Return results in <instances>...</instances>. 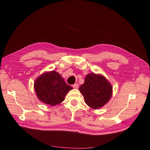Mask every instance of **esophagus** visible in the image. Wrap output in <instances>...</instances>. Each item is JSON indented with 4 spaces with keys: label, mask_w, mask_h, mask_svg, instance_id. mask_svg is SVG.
<instances>
[{
    "label": "esophagus",
    "mask_w": 150,
    "mask_h": 150,
    "mask_svg": "<svg viewBox=\"0 0 150 150\" xmlns=\"http://www.w3.org/2000/svg\"><path fill=\"white\" fill-rule=\"evenodd\" d=\"M72 87H73L74 88H75V89H78V88H79V84H78V83L74 84V85L72 86Z\"/></svg>",
    "instance_id": "obj_1"
}]
</instances>
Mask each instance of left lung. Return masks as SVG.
<instances>
[{
	"label": "left lung",
	"mask_w": 150,
	"mask_h": 150,
	"mask_svg": "<svg viewBox=\"0 0 150 150\" xmlns=\"http://www.w3.org/2000/svg\"><path fill=\"white\" fill-rule=\"evenodd\" d=\"M84 102L93 109L102 107L112 96V86L106 78L100 74H88L84 84L79 88Z\"/></svg>",
	"instance_id": "1"
}]
</instances>
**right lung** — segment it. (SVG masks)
<instances>
[{"mask_svg":"<svg viewBox=\"0 0 150 150\" xmlns=\"http://www.w3.org/2000/svg\"><path fill=\"white\" fill-rule=\"evenodd\" d=\"M34 89L39 100L54 106L64 100L65 97L72 87L65 82L59 73L53 70L39 76L34 82Z\"/></svg>","mask_w":150,"mask_h":150,"instance_id":"obj_1","label":"right lung"}]
</instances>
